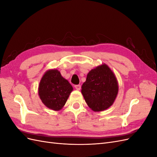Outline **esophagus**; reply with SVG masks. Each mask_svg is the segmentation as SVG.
Masks as SVG:
<instances>
[{"label": "esophagus", "mask_w": 157, "mask_h": 157, "mask_svg": "<svg viewBox=\"0 0 157 157\" xmlns=\"http://www.w3.org/2000/svg\"><path fill=\"white\" fill-rule=\"evenodd\" d=\"M75 88H76V90H80V88H81V86H80V84H77V85H75Z\"/></svg>", "instance_id": "34e87169"}]
</instances>
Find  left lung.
Segmentation results:
<instances>
[{
	"instance_id": "left-lung-1",
	"label": "left lung",
	"mask_w": 157,
	"mask_h": 157,
	"mask_svg": "<svg viewBox=\"0 0 157 157\" xmlns=\"http://www.w3.org/2000/svg\"><path fill=\"white\" fill-rule=\"evenodd\" d=\"M118 92V84L115 75L105 63L90 71L81 90L87 105L96 112L103 111L111 107Z\"/></svg>"
}]
</instances>
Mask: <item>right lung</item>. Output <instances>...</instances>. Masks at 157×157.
Segmentation results:
<instances>
[{
    "instance_id": "obj_1",
    "label": "right lung",
    "mask_w": 157,
    "mask_h": 157,
    "mask_svg": "<svg viewBox=\"0 0 157 157\" xmlns=\"http://www.w3.org/2000/svg\"><path fill=\"white\" fill-rule=\"evenodd\" d=\"M73 87L58 70L47 71L42 76L39 86V96L48 108L59 111L67 101Z\"/></svg>"
}]
</instances>
